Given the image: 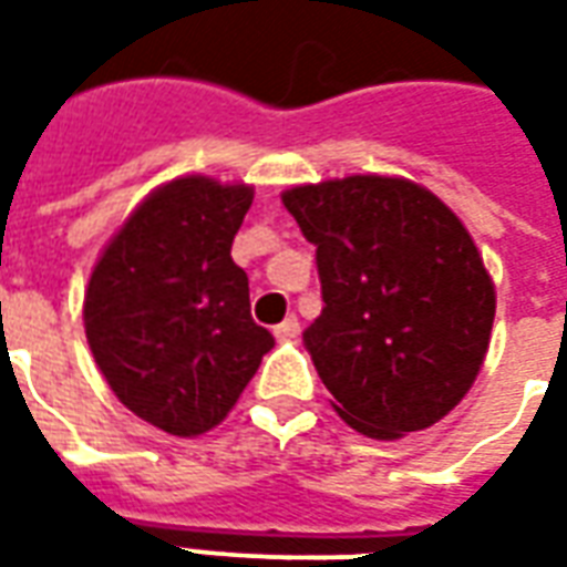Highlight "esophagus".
<instances>
[{"mask_svg": "<svg viewBox=\"0 0 567 567\" xmlns=\"http://www.w3.org/2000/svg\"><path fill=\"white\" fill-rule=\"evenodd\" d=\"M272 333H276V340H279V343H291V340L300 337V321H297L295 316H288L282 324H276V331Z\"/></svg>", "mask_w": 567, "mask_h": 567, "instance_id": "esophagus-1", "label": "esophagus"}]
</instances>
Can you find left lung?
<instances>
[{"instance_id":"obj_1","label":"left lung","mask_w":567,"mask_h":567,"mask_svg":"<svg viewBox=\"0 0 567 567\" xmlns=\"http://www.w3.org/2000/svg\"><path fill=\"white\" fill-rule=\"evenodd\" d=\"M282 203L316 246L324 307L303 346L333 410L377 440L440 422L474 385L495 321L467 227L392 175L288 187Z\"/></svg>"}]
</instances>
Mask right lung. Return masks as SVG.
<instances>
[{
    "label": "right lung",
    "instance_id": "right-lung-1",
    "mask_svg": "<svg viewBox=\"0 0 567 567\" xmlns=\"http://www.w3.org/2000/svg\"><path fill=\"white\" fill-rule=\"evenodd\" d=\"M255 190L182 175L121 224L84 291V331L130 413L175 437L224 422L272 333L251 319L248 276L230 258Z\"/></svg>",
    "mask_w": 567,
    "mask_h": 567
}]
</instances>
